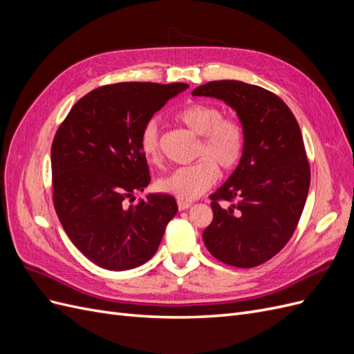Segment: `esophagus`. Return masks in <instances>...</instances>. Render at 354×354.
Here are the masks:
<instances>
[{
  "mask_svg": "<svg viewBox=\"0 0 354 354\" xmlns=\"http://www.w3.org/2000/svg\"><path fill=\"white\" fill-rule=\"evenodd\" d=\"M177 207H178V209H180V211H185V209L190 208V203H189V202H186V201H181V199H178V201H177Z\"/></svg>",
  "mask_w": 354,
  "mask_h": 354,
  "instance_id": "1",
  "label": "esophagus"
}]
</instances>
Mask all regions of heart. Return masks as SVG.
<instances>
[{"instance_id": "1", "label": "heart", "mask_w": 354, "mask_h": 354, "mask_svg": "<svg viewBox=\"0 0 354 354\" xmlns=\"http://www.w3.org/2000/svg\"><path fill=\"white\" fill-rule=\"evenodd\" d=\"M178 122L201 137L196 164L180 167L158 180V189L181 201L196 199L209 190L224 173L236 168L245 145L243 125L232 116H223L218 106L194 103L177 113ZM140 149L151 162L160 160V130L156 120L147 121L140 133Z\"/></svg>"}]
</instances>
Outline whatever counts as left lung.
<instances>
[{
	"instance_id": "obj_1",
	"label": "left lung",
	"mask_w": 354,
	"mask_h": 354,
	"mask_svg": "<svg viewBox=\"0 0 354 354\" xmlns=\"http://www.w3.org/2000/svg\"><path fill=\"white\" fill-rule=\"evenodd\" d=\"M192 95L216 97L236 111L245 131L236 169L212 199L203 230L207 250L229 266H260L291 239L310 187V167L299 125L283 100L259 85L211 81ZM221 200L232 201L221 207Z\"/></svg>"
}]
</instances>
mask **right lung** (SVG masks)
<instances>
[{
    "mask_svg": "<svg viewBox=\"0 0 354 354\" xmlns=\"http://www.w3.org/2000/svg\"><path fill=\"white\" fill-rule=\"evenodd\" d=\"M189 87L183 82L103 85L75 103L51 145L53 202L72 243L108 270L151 260L169 220L173 196L151 194L127 205L151 183L140 133L155 112Z\"/></svg>",
    "mask_w": 354,
    "mask_h": 354,
    "instance_id": "1",
    "label": "right lung"
}]
</instances>
